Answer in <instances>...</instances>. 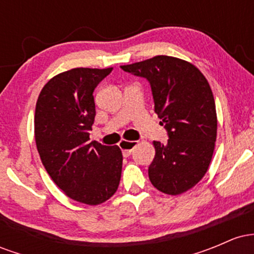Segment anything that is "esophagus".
Returning a JSON list of instances; mask_svg holds the SVG:
<instances>
[{
  "label": "esophagus",
  "mask_w": 254,
  "mask_h": 254,
  "mask_svg": "<svg viewBox=\"0 0 254 254\" xmlns=\"http://www.w3.org/2000/svg\"><path fill=\"white\" fill-rule=\"evenodd\" d=\"M137 144L138 143H137L136 141H125V139H123V141H121V143H119V147H121L123 155L127 157L131 155V151L133 150V148H135Z\"/></svg>",
  "instance_id": "obj_1"
}]
</instances>
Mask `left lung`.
Segmentation results:
<instances>
[{"mask_svg": "<svg viewBox=\"0 0 254 254\" xmlns=\"http://www.w3.org/2000/svg\"><path fill=\"white\" fill-rule=\"evenodd\" d=\"M121 68L149 81L154 111L170 137L166 144L153 142L150 182L166 194H182L202 180L214 154L217 116L210 84L192 63L164 55Z\"/></svg>", "mask_w": 254, "mask_h": 254, "instance_id": "8db88e82", "label": "left lung"}]
</instances>
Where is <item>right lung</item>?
<instances>
[{"instance_id":"1","label":"right lung","mask_w":254,"mask_h":254,"mask_svg":"<svg viewBox=\"0 0 254 254\" xmlns=\"http://www.w3.org/2000/svg\"><path fill=\"white\" fill-rule=\"evenodd\" d=\"M113 68H75L43 87L34 113L40 160L54 183L71 199L98 205L117 191L123 155L118 145L89 142L94 123L93 92Z\"/></svg>"}]
</instances>
